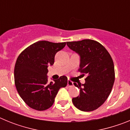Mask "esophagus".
<instances>
[{
	"label": "esophagus",
	"instance_id": "1",
	"mask_svg": "<svg viewBox=\"0 0 130 130\" xmlns=\"http://www.w3.org/2000/svg\"><path fill=\"white\" fill-rule=\"evenodd\" d=\"M73 85V83L72 81H71L70 80H68V87H72Z\"/></svg>",
	"mask_w": 130,
	"mask_h": 130
}]
</instances>
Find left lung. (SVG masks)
<instances>
[{"label":"left lung","instance_id":"8db88e82","mask_svg":"<svg viewBox=\"0 0 130 130\" xmlns=\"http://www.w3.org/2000/svg\"><path fill=\"white\" fill-rule=\"evenodd\" d=\"M67 45L80 56L79 71L87 75L85 83L74 85L80 88L79 96L72 102L78 109L92 111L100 107L109 96L115 82L113 61L107 49L92 40L68 42Z\"/></svg>","mask_w":130,"mask_h":130}]
</instances>
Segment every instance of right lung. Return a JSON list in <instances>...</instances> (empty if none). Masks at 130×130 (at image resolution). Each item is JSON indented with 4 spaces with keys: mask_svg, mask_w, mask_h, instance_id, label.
Instances as JSON below:
<instances>
[{
    "mask_svg": "<svg viewBox=\"0 0 130 130\" xmlns=\"http://www.w3.org/2000/svg\"><path fill=\"white\" fill-rule=\"evenodd\" d=\"M66 42L39 41L21 52L14 68L15 85L19 96L32 109L44 111L51 107L58 90L66 87L68 78L48 83V66L53 65L55 56L65 47Z\"/></svg>",
    "mask_w": 130,
    "mask_h": 130,
    "instance_id": "add662e5",
    "label": "right lung"
}]
</instances>
